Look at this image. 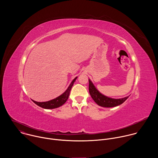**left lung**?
I'll use <instances>...</instances> for the list:
<instances>
[{
	"label": "left lung",
	"instance_id": "1",
	"mask_svg": "<svg viewBox=\"0 0 158 158\" xmlns=\"http://www.w3.org/2000/svg\"><path fill=\"white\" fill-rule=\"evenodd\" d=\"M89 94L91 98L93 99L94 102L99 106L104 107H116L120 104H122L129 97V96L120 98L114 99L107 97L101 94L96 87L94 86L93 82L89 79Z\"/></svg>",
	"mask_w": 158,
	"mask_h": 158
}]
</instances>
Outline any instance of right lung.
Wrapping results in <instances>:
<instances>
[{"mask_svg": "<svg viewBox=\"0 0 158 158\" xmlns=\"http://www.w3.org/2000/svg\"><path fill=\"white\" fill-rule=\"evenodd\" d=\"M77 77H75L73 81L71 82V83L70 84V85H69V87H67V89L65 90V91L62 93L60 96H58L57 98L52 99L51 101H46V102H37L35 101L34 100H32L35 104H37V106H39V107H41L44 109H55L57 107H59L61 106H62L67 100L69 98V94H70V91L71 90V88L74 83V82L76 81V80L77 79Z\"/></svg>", "mask_w": 158, "mask_h": 158, "instance_id": "add662e5", "label": "right lung"}]
</instances>
